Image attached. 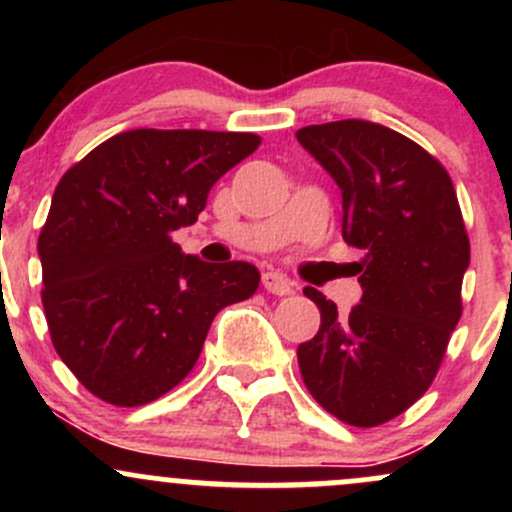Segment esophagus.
Returning <instances> with one entry per match:
<instances>
[{"mask_svg":"<svg viewBox=\"0 0 512 512\" xmlns=\"http://www.w3.org/2000/svg\"><path fill=\"white\" fill-rule=\"evenodd\" d=\"M262 286L269 293H276V296H289V293H293V281L286 279L281 272H264Z\"/></svg>","mask_w":512,"mask_h":512,"instance_id":"1","label":"esophagus"}]
</instances>
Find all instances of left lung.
<instances>
[{
	"label": "left lung",
	"mask_w": 512,
	"mask_h": 512,
	"mask_svg": "<svg viewBox=\"0 0 512 512\" xmlns=\"http://www.w3.org/2000/svg\"><path fill=\"white\" fill-rule=\"evenodd\" d=\"M342 190L344 240L363 250L349 315L320 291V330L298 346L303 383L339 421L373 428L436 378L462 315L469 238L448 170L395 129L339 120L296 132Z\"/></svg>",
	"instance_id": "8db88e82"
}]
</instances>
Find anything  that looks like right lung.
Instances as JSON below:
<instances>
[{
	"label": "right lung",
	"mask_w": 512,
	"mask_h": 512,
	"mask_svg": "<svg viewBox=\"0 0 512 512\" xmlns=\"http://www.w3.org/2000/svg\"><path fill=\"white\" fill-rule=\"evenodd\" d=\"M262 139L250 132L129 129L74 163L38 238L55 351L91 395L142 407L195 368L216 313L250 298L248 262L182 255L214 182Z\"/></svg>",
	"instance_id": "right-lung-1"
}]
</instances>
